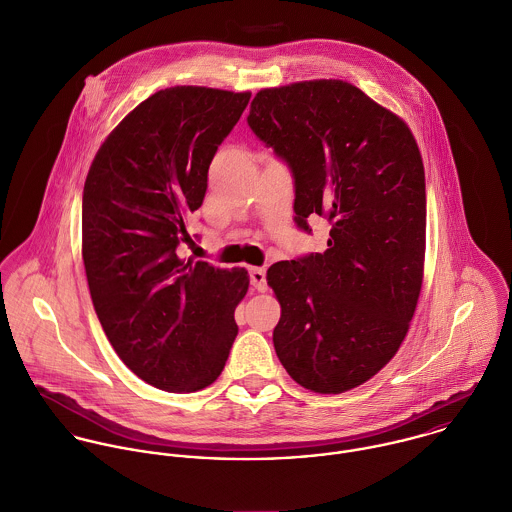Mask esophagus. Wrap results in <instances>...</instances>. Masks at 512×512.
<instances>
[{
    "label": "esophagus",
    "instance_id": "1",
    "mask_svg": "<svg viewBox=\"0 0 512 512\" xmlns=\"http://www.w3.org/2000/svg\"><path fill=\"white\" fill-rule=\"evenodd\" d=\"M249 281H251V285H253V289H257V291H265L267 289V281H265V269H261V267H251L249 269Z\"/></svg>",
    "mask_w": 512,
    "mask_h": 512
}]
</instances>
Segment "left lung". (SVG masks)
<instances>
[{
  "instance_id": "1",
  "label": "left lung",
  "mask_w": 512,
  "mask_h": 512,
  "mask_svg": "<svg viewBox=\"0 0 512 512\" xmlns=\"http://www.w3.org/2000/svg\"><path fill=\"white\" fill-rule=\"evenodd\" d=\"M247 124L295 180V223H330L328 249L269 267L275 352L289 376L342 394L398 352L421 291L425 172L408 124L358 87L303 81L255 95Z\"/></svg>"
}]
</instances>
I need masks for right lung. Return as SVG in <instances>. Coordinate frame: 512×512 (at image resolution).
Segmentation results:
<instances>
[{
    "instance_id": "add662e5",
    "label": "right lung",
    "mask_w": 512,
    "mask_h": 512,
    "mask_svg": "<svg viewBox=\"0 0 512 512\" xmlns=\"http://www.w3.org/2000/svg\"><path fill=\"white\" fill-rule=\"evenodd\" d=\"M251 93L170 87L104 140L83 190V261L118 358L146 384L196 392L221 374L237 336L245 269L178 257L204 204L217 146Z\"/></svg>"
}]
</instances>
